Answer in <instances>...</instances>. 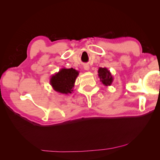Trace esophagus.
I'll use <instances>...</instances> for the list:
<instances>
[{"label": "esophagus", "mask_w": 160, "mask_h": 160, "mask_svg": "<svg viewBox=\"0 0 160 160\" xmlns=\"http://www.w3.org/2000/svg\"><path fill=\"white\" fill-rule=\"evenodd\" d=\"M84 69H85V70H90V66H89V65H88V64L84 65Z\"/></svg>", "instance_id": "34e87169"}]
</instances>
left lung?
<instances>
[{
	"label": "left lung",
	"mask_w": 160,
	"mask_h": 160,
	"mask_svg": "<svg viewBox=\"0 0 160 160\" xmlns=\"http://www.w3.org/2000/svg\"><path fill=\"white\" fill-rule=\"evenodd\" d=\"M98 76L100 81L105 86H110L113 82V78L107 68H99L98 70Z\"/></svg>",
	"instance_id": "1"
}]
</instances>
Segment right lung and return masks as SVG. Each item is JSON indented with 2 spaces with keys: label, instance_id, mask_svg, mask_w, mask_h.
<instances>
[{
  "label": "right lung",
  "instance_id": "right-lung-1",
  "mask_svg": "<svg viewBox=\"0 0 160 160\" xmlns=\"http://www.w3.org/2000/svg\"><path fill=\"white\" fill-rule=\"evenodd\" d=\"M79 71L75 69L63 68L50 78V84L53 90L61 94H71L73 91L75 80Z\"/></svg>",
  "mask_w": 160,
  "mask_h": 160
}]
</instances>
